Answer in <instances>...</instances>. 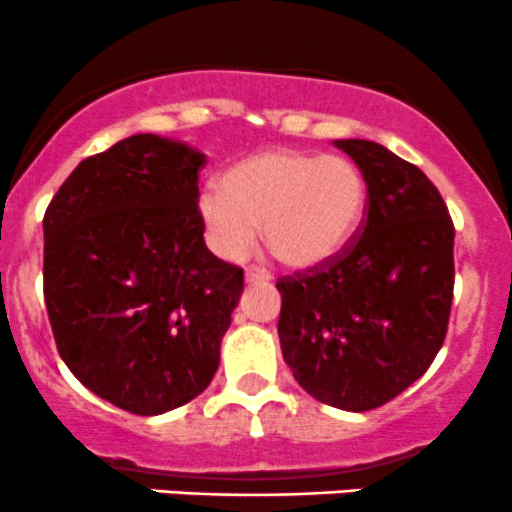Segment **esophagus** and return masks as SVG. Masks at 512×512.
<instances>
[{"label": "esophagus", "instance_id": "esophagus-1", "mask_svg": "<svg viewBox=\"0 0 512 512\" xmlns=\"http://www.w3.org/2000/svg\"><path fill=\"white\" fill-rule=\"evenodd\" d=\"M271 281V273L261 266H249L246 268V283H268Z\"/></svg>", "mask_w": 512, "mask_h": 512}]
</instances>
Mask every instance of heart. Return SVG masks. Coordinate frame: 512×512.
Returning <instances> with one entry per match:
<instances>
[{
	"label": "heart",
	"mask_w": 512,
	"mask_h": 512,
	"mask_svg": "<svg viewBox=\"0 0 512 512\" xmlns=\"http://www.w3.org/2000/svg\"><path fill=\"white\" fill-rule=\"evenodd\" d=\"M363 171L346 156L273 149L249 156L221 176V191L199 201L211 249L239 261L263 224L271 251L293 268H313L341 254L366 211Z\"/></svg>",
	"instance_id": "b5f03b06"
}]
</instances>
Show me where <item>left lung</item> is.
Returning <instances> with one entry per match:
<instances>
[{
  "instance_id": "8db88e82",
  "label": "left lung",
  "mask_w": 512,
  "mask_h": 512,
  "mask_svg": "<svg viewBox=\"0 0 512 512\" xmlns=\"http://www.w3.org/2000/svg\"><path fill=\"white\" fill-rule=\"evenodd\" d=\"M368 199L346 249L281 276L278 338L306 393L343 411H371L416 383L448 333L453 219L433 181L386 146L341 139Z\"/></svg>"
}]
</instances>
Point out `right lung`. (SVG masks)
Instances as JSON below:
<instances>
[{"mask_svg": "<svg viewBox=\"0 0 512 512\" xmlns=\"http://www.w3.org/2000/svg\"><path fill=\"white\" fill-rule=\"evenodd\" d=\"M206 156L134 134L84 159L44 211V303L59 356L111 406L159 416L206 391L244 268L204 244Z\"/></svg>", "mask_w": 512, "mask_h": 512, "instance_id": "add662e5", "label": "right lung"}]
</instances>
